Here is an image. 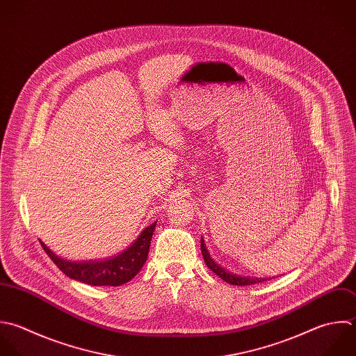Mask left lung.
<instances>
[{"instance_id":"8db88e82","label":"left lung","mask_w":356,"mask_h":356,"mask_svg":"<svg viewBox=\"0 0 356 356\" xmlns=\"http://www.w3.org/2000/svg\"><path fill=\"white\" fill-rule=\"evenodd\" d=\"M201 252L204 255V261L207 264V266L213 272L216 273L220 279H223L226 283L229 284H233V286H251V284H257V283H262V282H266V279H262V277H245V276H238V275H234L229 270H226L225 268L219 266L212 258H211V254L208 252L207 247H205V241L204 238H201Z\"/></svg>"}]
</instances>
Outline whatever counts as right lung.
Instances as JSON below:
<instances>
[{"instance_id":"right-lung-1","label":"right lung","mask_w":356,"mask_h":356,"mask_svg":"<svg viewBox=\"0 0 356 356\" xmlns=\"http://www.w3.org/2000/svg\"><path fill=\"white\" fill-rule=\"evenodd\" d=\"M155 226L156 222L145 227L136 241L119 255L102 261L72 262L55 255L42 241L40 244L51 261L67 277L90 286L118 287L130 282L145 264Z\"/></svg>"}]
</instances>
